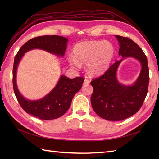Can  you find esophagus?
Instances as JSON below:
<instances>
[{
	"label": "esophagus",
	"instance_id": "1",
	"mask_svg": "<svg viewBox=\"0 0 159 159\" xmlns=\"http://www.w3.org/2000/svg\"><path fill=\"white\" fill-rule=\"evenodd\" d=\"M89 83V80L88 78H85L84 81V84H88Z\"/></svg>",
	"mask_w": 159,
	"mask_h": 159
}]
</instances>
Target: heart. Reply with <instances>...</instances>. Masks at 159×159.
<instances>
[{
    "instance_id": "b5f03b06",
    "label": "heart",
    "mask_w": 159,
    "mask_h": 159,
    "mask_svg": "<svg viewBox=\"0 0 159 159\" xmlns=\"http://www.w3.org/2000/svg\"><path fill=\"white\" fill-rule=\"evenodd\" d=\"M73 56L68 57L70 65L80 68V64L87 63V70L92 75L106 71L113 60L115 48L109 41H87L78 43L74 47Z\"/></svg>"
}]
</instances>
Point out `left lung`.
I'll return each mask as SVG.
<instances>
[{
    "instance_id": "left-lung-1",
    "label": "left lung",
    "mask_w": 159,
    "mask_h": 159,
    "mask_svg": "<svg viewBox=\"0 0 159 159\" xmlns=\"http://www.w3.org/2000/svg\"><path fill=\"white\" fill-rule=\"evenodd\" d=\"M119 42V56L133 57L142 66L138 79L133 85L119 83L116 71L121 60L116 61L91 84L93 91L91 103L94 111L108 121H121L135 114L141 109L148 92L149 71L147 56L135 42L127 37L115 35Z\"/></svg>"
}]
</instances>
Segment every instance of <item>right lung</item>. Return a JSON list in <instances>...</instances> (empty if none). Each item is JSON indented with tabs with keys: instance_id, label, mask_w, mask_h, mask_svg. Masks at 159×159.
I'll return each mask as SVG.
<instances>
[{
	"instance_id": "obj_1",
	"label": "right lung",
	"mask_w": 159,
	"mask_h": 159,
	"mask_svg": "<svg viewBox=\"0 0 159 159\" xmlns=\"http://www.w3.org/2000/svg\"><path fill=\"white\" fill-rule=\"evenodd\" d=\"M67 38L53 35L36 37L26 42L18 50L14 57L12 70L13 89L21 107L34 117L43 120H50L62 116L70 108L72 99L81 89L84 78L77 77L70 79L61 75L56 87L40 100H27L19 92L16 83V74L19 61L25 53L38 48L48 52L57 56H63L67 47Z\"/></svg>"
}]
</instances>
